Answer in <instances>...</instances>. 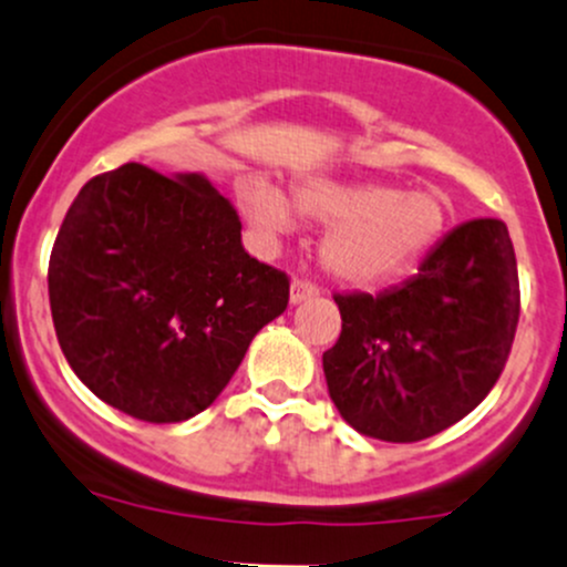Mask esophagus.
I'll use <instances>...</instances> for the list:
<instances>
[{"label": "esophagus", "mask_w": 567, "mask_h": 567, "mask_svg": "<svg viewBox=\"0 0 567 567\" xmlns=\"http://www.w3.org/2000/svg\"><path fill=\"white\" fill-rule=\"evenodd\" d=\"M318 293H320L318 285L307 282V279L296 277L293 282H290V303H301V301H307V299H315V296H318Z\"/></svg>", "instance_id": "34e87169"}]
</instances>
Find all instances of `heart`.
Masks as SVG:
<instances>
[{
    "label": "heart",
    "instance_id": "heart-1",
    "mask_svg": "<svg viewBox=\"0 0 567 567\" xmlns=\"http://www.w3.org/2000/svg\"><path fill=\"white\" fill-rule=\"evenodd\" d=\"M241 204L268 238L293 228L288 200L266 178L244 184ZM296 208L301 217L331 225L323 260L333 277L353 285H383L408 274L449 225L443 195L402 193L391 184L307 182L296 189Z\"/></svg>",
    "mask_w": 567,
    "mask_h": 567
}]
</instances>
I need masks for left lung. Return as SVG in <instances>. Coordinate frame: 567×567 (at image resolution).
I'll return each mask as SVG.
<instances>
[{
	"instance_id": "obj_1",
	"label": "left lung",
	"mask_w": 567,
	"mask_h": 567,
	"mask_svg": "<svg viewBox=\"0 0 567 567\" xmlns=\"http://www.w3.org/2000/svg\"><path fill=\"white\" fill-rule=\"evenodd\" d=\"M342 331L323 353L329 396L350 426L419 443L478 408L519 326V268L503 219H470L378 296L337 293Z\"/></svg>"
}]
</instances>
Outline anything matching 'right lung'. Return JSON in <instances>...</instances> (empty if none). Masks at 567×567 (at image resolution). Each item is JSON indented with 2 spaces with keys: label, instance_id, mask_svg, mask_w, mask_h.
<instances>
[{
  "label": "right lung",
  "instance_id": "add662e5",
  "mask_svg": "<svg viewBox=\"0 0 567 567\" xmlns=\"http://www.w3.org/2000/svg\"><path fill=\"white\" fill-rule=\"evenodd\" d=\"M48 299L89 391L176 424L230 383L255 333L288 307L290 279L244 252L236 208L208 178L127 163L89 178L64 214Z\"/></svg>",
  "mask_w": 567,
  "mask_h": 567
}]
</instances>
